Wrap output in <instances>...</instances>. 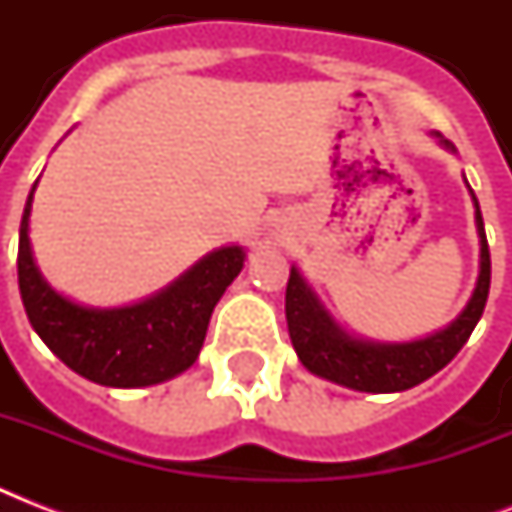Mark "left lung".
<instances>
[{
    "label": "left lung",
    "mask_w": 512,
    "mask_h": 512,
    "mask_svg": "<svg viewBox=\"0 0 512 512\" xmlns=\"http://www.w3.org/2000/svg\"><path fill=\"white\" fill-rule=\"evenodd\" d=\"M436 138L441 140V146L454 151L452 143L441 138L438 132ZM470 196L476 207V228L478 241H481L478 281L465 311L436 335L412 342L358 340L329 316L316 292L292 265L287 281V327L297 358L303 361L308 372L345 385V388L364 390V393H398L441 372L460 353L484 313L489 284H492V260H489V244H486L484 217H481L473 188H470Z\"/></svg>",
    "instance_id": "8db88e82"
}]
</instances>
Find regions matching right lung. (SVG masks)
<instances>
[{
    "label": "right lung",
    "instance_id": "obj_1",
    "mask_svg": "<svg viewBox=\"0 0 512 512\" xmlns=\"http://www.w3.org/2000/svg\"><path fill=\"white\" fill-rule=\"evenodd\" d=\"M36 183L23 209L18 241V287L36 335L68 369L106 388H146L185 372L199 358L209 316L244 268L247 252L215 249L143 303L87 308L58 295L36 268L28 241Z\"/></svg>",
    "mask_w": 512,
    "mask_h": 512
}]
</instances>
